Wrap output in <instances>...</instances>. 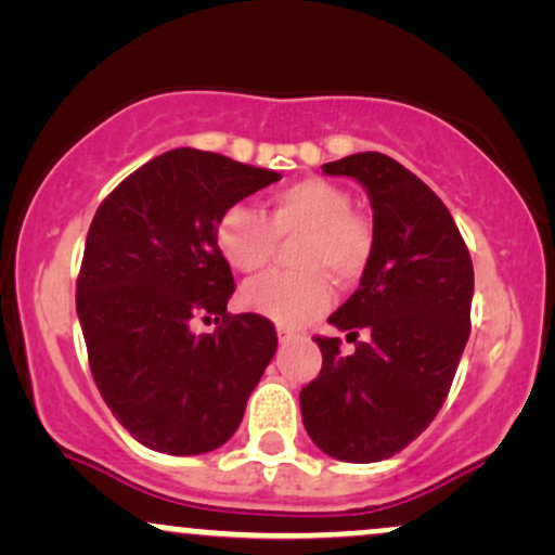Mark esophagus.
Listing matches in <instances>:
<instances>
[{"mask_svg":"<svg viewBox=\"0 0 555 555\" xmlns=\"http://www.w3.org/2000/svg\"><path fill=\"white\" fill-rule=\"evenodd\" d=\"M292 339H297L295 331H289V328H279V341L286 344V341H292Z\"/></svg>","mask_w":555,"mask_h":555,"instance_id":"esophagus-1","label":"esophagus"}]
</instances>
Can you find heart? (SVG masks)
Segmentation results:
<instances>
[{
    "label": "heart",
    "instance_id": "1",
    "mask_svg": "<svg viewBox=\"0 0 555 555\" xmlns=\"http://www.w3.org/2000/svg\"><path fill=\"white\" fill-rule=\"evenodd\" d=\"M289 263L297 269L273 271L242 292L253 313L282 326H302L331 305V282L352 286L365 276L375 253V229L354 211L352 195L341 184L308 177L276 190L263 214L232 206L216 224V245L240 273H258L271 263L279 240H292Z\"/></svg>",
    "mask_w": 555,
    "mask_h": 555
}]
</instances>
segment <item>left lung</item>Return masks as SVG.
<instances>
[{
    "label": "left lung",
    "mask_w": 555,
    "mask_h": 555,
    "mask_svg": "<svg viewBox=\"0 0 555 555\" xmlns=\"http://www.w3.org/2000/svg\"><path fill=\"white\" fill-rule=\"evenodd\" d=\"M323 171L367 190L375 253L360 289L328 318L349 331L354 352L315 336L323 367L299 391V406L328 456L380 462L415 441L449 397L469 336L473 258L441 197L391 156L365 151Z\"/></svg>",
    "instance_id": "left-lung-1"
}]
</instances>
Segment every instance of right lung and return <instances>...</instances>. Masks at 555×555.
Returning a JSON list of instances; mask_svg holds the SVG:
<instances>
[{
	"label": "right lung",
	"mask_w": 555,
	"mask_h": 555,
	"mask_svg": "<svg viewBox=\"0 0 555 555\" xmlns=\"http://www.w3.org/2000/svg\"><path fill=\"white\" fill-rule=\"evenodd\" d=\"M276 180L175 149L125 177L93 216L75 292L88 365L112 415L149 449L188 456L227 443L276 352L269 318L227 313L234 276L216 245L221 214ZM219 314L214 335L189 328Z\"/></svg>",
	"instance_id": "add662e5"
}]
</instances>
